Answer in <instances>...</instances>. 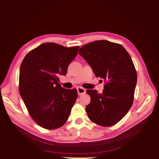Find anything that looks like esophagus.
Listing matches in <instances>:
<instances>
[{
  "label": "esophagus",
  "instance_id": "34e87169",
  "mask_svg": "<svg viewBox=\"0 0 159 159\" xmlns=\"http://www.w3.org/2000/svg\"><path fill=\"white\" fill-rule=\"evenodd\" d=\"M77 90H78V93L79 95L84 94L85 93V91H86V90L85 89H84L82 88H80V87L77 88Z\"/></svg>",
  "mask_w": 159,
  "mask_h": 159
}]
</instances>
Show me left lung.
<instances>
[{
    "instance_id": "8db88e82",
    "label": "left lung",
    "mask_w": 159,
    "mask_h": 159,
    "mask_svg": "<svg viewBox=\"0 0 159 159\" xmlns=\"http://www.w3.org/2000/svg\"><path fill=\"white\" fill-rule=\"evenodd\" d=\"M79 54L105 84L102 93L88 90L91 102L85 111L91 121L103 127L118 123L131 107L137 75L125 48L107 40H97L81 47Z\"/></svg>"
}]
</instances>
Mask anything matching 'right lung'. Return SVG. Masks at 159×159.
<instances>
[{
  "instance_id": "obj_1",
  "label": "right lung",
  "mask_w": 159,
  "mask_h": 159,
  "mask_svg": "<svg viewBox=\"0 0 159 159\" xmlns=\"http://www.w3.org/2000/svg\"><path fill=\"white\" fill-rule=\"evenodd\" d=\"M79 48L46 42L28 52L22 62L19 92L31 117L43 128H59L69 117L78 92L61 88L58 75H66Z\"/></svg>"
}]
</instances>
